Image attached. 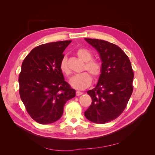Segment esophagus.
Segmentation results:
<instances>
[{"mask_svg": "<svg viewBox=\"0 0 155 155\" xmlns=\"http://www.w3.org/2000/svg\"><path fill=\"white\" fill-rule=\"evenodd\" d=\"M82 92H79V91H76V96H80V95H81L82 94Z\"/></svg>", "mask_w": 155, "mask_h": 155, "instance_id": "esophagus-1", "label": "esophagus"}]
</instances>
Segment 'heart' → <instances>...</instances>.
Returning a JSON list of instances; mask_svg holds the SVG:
<instances>
[{
    "instance_id": "heart-1",
    "label": "heart",
    "mask_w": 155,
    "mask_h": 155,
    "mask_svg": "<svg viewBox=\"0 0 155 155\" xmlns=\"http://www.w3.org/2000/svg\"><path fill=\"white\" fill-rule=\"evenodd\" d=\"M76 55L79 59L85 62L84 70H87L90 72L94 79H97L100 77L101 73V64L97 61L92 59L93 56L90 51L84 48H79L76 51ZM59 69L66 76H69L71 74V70L68 67V59L66 56H64L61 60ZM91 75L87 72L76 75L70 79V85L78 90L85 89L91 85L92 81Z\"/></svg>"
}]
</instances>
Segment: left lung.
Here are the masks:
<instances>
[{
    "label": "left lung",
    "mask_w": 155,
    "mask_h": 155,
    "mask_svg": "<svg viewBox=\"0 0 155 155\" xmlns=\"http://www.w3.org/2000/svg\"><path fill=\"white\" fill-rule=\"evenodd\" d=\"M85 39L97 50L102 61L97 85L87 92L92 104L85 116L93 123L104 124L125 110L133 91L134 72L128 56L119 46L104 40Z\"/></svg>",
    "instance_id": "1"
}]
</instances>
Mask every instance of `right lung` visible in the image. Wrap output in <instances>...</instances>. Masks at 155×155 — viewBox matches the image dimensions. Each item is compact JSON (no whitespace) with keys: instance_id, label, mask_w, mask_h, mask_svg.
<instances>
[{"instance_id":"right-lung-1","label":"right lung","mask_w":155,"mask_h":155,"mask_svg":"<svg viewBox=\"0 0 155 155\" xmlns=\"http://www.w3.org/2000/svg\"><path fill=\"white\" fill-rule=\"evenodd\" d=\"M71 42L39 45L23 61L18 78L19 94L27 112L37 123L49 124L58 120L66 102L76 96L59 69L63 52Z\"/></svg>"}]
</instances>
